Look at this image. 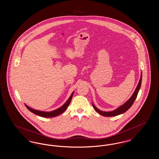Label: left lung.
Listing matches in <instances>:
<instances>
[{"mask_svg":"<svg viewBox=\"0 0 159 159\" xmlns=\"http://www.w3.org/2000/svg\"><path fill=\"white\" fill-rule=\"evenodd\" d=\"M141 82H142V73H141V75L140 77V80L139 81V83L138 84V86L136 87V89L134 92V93H133V95H132V97H130V98L123 105L119 107L118 108H117L116 110H114L113 111H110V112H105V111H102L99 110L95 106H94L92 104V106L93 108L95 109V110L98 112V113L101 114L102 116H106V117H113V116H116L119 114H121L122 113H124L125 112H126L127 110H128L130 108V107L132 106V104H134L135 100L136 99V97L138 95V92L139 91V89L141 88Z\"/></svg>","mask_w":159,"mask_h":159,"instance_id":"8db88e82","label":"left lung"}]
</instances>
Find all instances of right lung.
I'll list each match as a JSON object with an SVG mask.
<instances>
[{
  "label": "right lung",
  "mask_w": 159,
  "mask_h": 159,
  "mask_svg": "<svg viewBox=\"0 0 159 159\" xmlns=\"http://www.w3.org/2000/svg\"><path fill=\"white\" fill-rule=\"evenodd\" d=\"M73 92L71 95V96L70 97V98H68V100L67 101V102L62 106L60 108L55 110H53L52 111H50V112H45V111H39V110H34V109H32L30 108L29 106L25 105V107L27 108V109L30 111L31 112L33 113L36 115H38L39 116H41V117H55V116H57L58 115H60L61 113H62L66 110H67V108H68V106L71 102V98L73 97Z\"/></svg>",
  "instance_id": "1"
}]
</instances>
